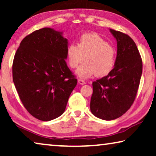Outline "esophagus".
I'll return each instance as SVG.
<instances>
[{"mask_svg":"<svg viewBox=\"0 0 156 156\" xmlns=\"http://www.w3.org/2000/svg\"><path fill=\"white\" fill-rule=\"evenodd\" d=\"M78 83L80 84H81V85H84V84H86V82H85V81H84V80H78Z\"/></svg>","mask_w":156,"mask_h":156,"instance_id":"34e87169","label":"esophagus"}]
</instances>
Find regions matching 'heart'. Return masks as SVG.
<instances>
[{
	"mask_svg": "<svg viewBox=\"0 0 156 156\" xmlns=\"http://www.w3.org/2000/svg\"><path fill=\"white\" fill-rule=\"evenodd\" d=\"M67 56L69 67L76 69V75L86 80L95 74L98 76L108 75L114 69L116 50L104 38L96 33H84L76 44L68 46Z\"/></svg>",
	"mask_w": 156,
	"mask_h": 156,
	"instance_id": "1",
	"label": "heart"
}]
</instances>
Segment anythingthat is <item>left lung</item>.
I'll use <instances>...</instances> for the list:
<instances>
[{
    "label": "left lung",
    "mask_w": 156,
    "mask_h": 156,
    "mask_svg": "<svg viewBox=\"0 0 156 156\" xmlns=\"http://www.w3.org/2000/svg\"><path fill=\"white\" fill-rule=\"evenodd\" d=\"M117 54L114 69L93 82L90 110L97 118L116 119L125 114L135 100L142 74V60L137 46L129 35L114 30Z\"/></svg>",
    "instance_id": "left-lung-1"
}]
</instances>
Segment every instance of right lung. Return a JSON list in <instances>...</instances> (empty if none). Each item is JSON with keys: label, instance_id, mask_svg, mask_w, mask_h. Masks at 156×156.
Instances as JSON below:
<instances>
[{"label": "right lung", "instance_id": "1", "mask_svg": "<svg viewBox=\"0 0 156 156\" xmlns=\"http://www.w3.org/2000/svg\"><path fill=\"white\" fill-rule=\"evenodd\" d=\"M68 45L62 32L44 27L26 36L15 55V87L27 112L39 120L61 116L77 84L65 61Z\"/></svg>", "mask_w": 156, "mask_h": 156}]
</instances>
